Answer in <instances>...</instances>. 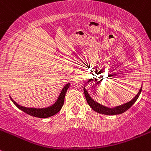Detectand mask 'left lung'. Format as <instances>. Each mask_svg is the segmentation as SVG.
Segmentation results:
<instances>
[{
    "label": "left lung",
    "mask_w": 151,
    "mask_h": 151,
    "mask_svg": "<svg viewBox=\"0 0 151 151\" xmlns=\"http://www.w3.org/2000/svg\"><path fill=\"white\" fill-rule=\"evenodd\" d=\"M86 84H85L86 86ZM142 88V86H141V88L139 91L138 93L131 99L129 102H126L125 104H122V105H118V106H115L114 108H108V107L105 106L103 105H101L99 102H96L94 99H93L91 98V96H90L88 93V91L86 89V87H83V91H84L85 96H86V101H87L88 104L89 105V106L92 108L94 111L99 113V114H102L105 115H117V114H121L122 113L125 112L127 110L129 109L134 103H135L136 101L137 100L138 97L139 96L140 93H141Z\"/></svg>",
    "instance_id": "8db88e82"
}]
</instances>
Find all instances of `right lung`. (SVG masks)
<instances>
[{
	"mask_svg": "<svg viewBox=\"0 0 151 151\" xmlns=\"http://www.w3.org/2000/svg\"><path fill=\"white\" fill-rule=\"evenodd\" d=\"M70 83H68L66 85H65L63 89L61 90L59 96H58V99L56 102L53 104V105H50L46 108H26V107L22 106V105L17 104L12 98L10 96V99L12 101L13 103L14 104L17 108L23 111L27 114L30 115L32 116H35V117H38V118H48L50 116H54L56 114H58L62 108L63 105L64 103V99H65V93H66L67 90L69 88Z\"/></svg>",
	"mask_w": 151,
	"mask_h": 151,
	"instance_id": "right-lung-1",
	"label": "right lung"
}]
</instances>
